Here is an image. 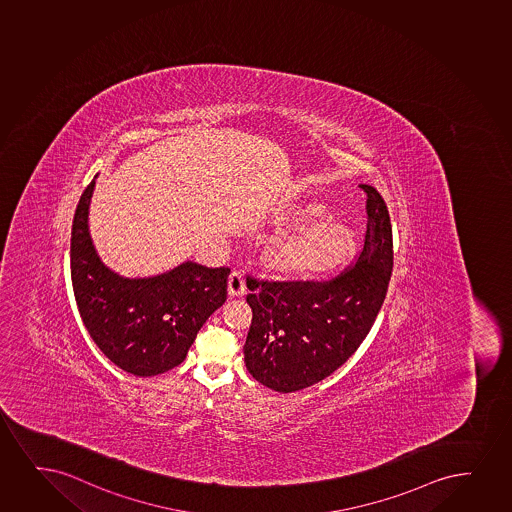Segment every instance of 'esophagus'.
<instances>
[{"label": "esophagus", "mask_w": 512, "mask_h": 512, "mask_svg": "<svg viewBox=\"0 0 512 512\" xmlns=\"http://www.w3.org/2000/svg\"><path fill=\"white\" fill-rule=\"evenodd\" d=\"M228 292L232 298L242 296L246 292V279H244V273L240 270H233L228 277Z\"/></svg>", "instance_id": "obj_1"}]
</instances>
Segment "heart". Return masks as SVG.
I'll use <instances>...</instances> for the list:
<instances>
[{
  "instance_id": "obj_1",
  "label": "heart",
  "mask_w": 512,
  "mask_h": 512,
  "mask_svg": "<svg viewBox=\"0 0 512 512\" xmlns=\"http://www.w3.org/2000/svg\"><path fill=\"white\" fill-rule=\"evenodd\" d=\"M325 216V207L317 202H303L285 211L280 225L303 230L273 247L270 263L277 272L285 277L313 279L348 263L355 251L350 230Z\"/></svg>"
}]
</instances>
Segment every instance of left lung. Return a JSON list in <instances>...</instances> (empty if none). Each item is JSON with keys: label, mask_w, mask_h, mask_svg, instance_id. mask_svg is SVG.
Here are the masks:
<instances>
[{"label": "left lung", "mask_w": 512, "mask_h": 512, "mask_svg": "<svg viewBox=\"0 0 512 512\" xmlns=\"http://www.w3.org/2000/svg\"><path fill=\"white\" fill-rule=\"evenodd\" d=\"M367 194V232L358 258L330 280L247 277L253 322L244 344L249 374L266 388L292 393L317 384L350 358L381 310L393 272L388 207Z\"/></svg>", "instance_id": "left-lung-1"}]
</instances>
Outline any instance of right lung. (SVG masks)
<instances>
[{"label": "right lung", "mask_w": 512, "mask_h": 512, "mask_svg": "<svg viewBox=\"0 0 512 512\" xmlns=\"http://www.w3.org/2000/svg\"><path fill=\"white\" fill-rule=\"evenodd\" d=\"M95 178L79 199L71 232V279L79 315L119 369L150 377L185 360L197 332L227 301L230 268L187 261L150 279H123L100 261L88 232Z\"/></svg>", "instance_id": "1"}]
</instances>
